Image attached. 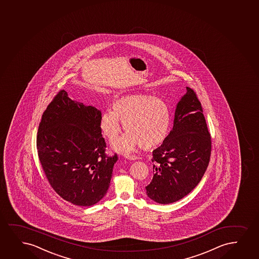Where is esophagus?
Instances as JSON below:
<instances>
[{
	"label": "esophagus",
	"mask_w": 259,
	"mask_h": 259,
	"mask_svg": "<svg viewBox=\"0 0 259 259\" xmlns=\"http://www.w3.org/2000/svg\"><path fill=\"white\" fill-rule=\"evenodd\" d=\"M125 159H127L129 160H136L139 159L137 156L135 155H125Z\"/></svg>",
	"instance_id": "esophagus-1"
}]
</instances>
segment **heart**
I'll return each instance as SVG.
<instances>
[{"instance_id": "b5f03b06", "label": "heart", "mask_w": 259, "mask_h": 259, "mask_svg": "<svg viewBox=\"0 0 259 259\" xmlns=\"http://www.w3.org/2000/svg\"><path fill=\"white\" fill-rule=\"evenodd\" d=\"M124 123L128 132L112 144L114 150L132 153L138 147L152 149L166 141L171 125V113L166 103L147 94H128L112 103L100 118V129L109 141L117 139Z\"/></svg>"}]
</instances>
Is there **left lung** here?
<instances>
[{
	"label": "left lung",
	"mask_w": 259,
	"mask_h": 259,
	"mask_svg": "<svg viewBox=\"0 0 259 259\" xmlns=\"http://www.w3.org/2000/svg\"><path fill=\"white\" fill-rule=\"evenodd\" d=\"M186 89L176 105L172 130L153 152L154 174L146 191L160 204L189 195L201 182L209 162L211 137L202 107L194 91Z\"/></svg>",
	"instance_id": "8db88e82"
}]
</instances>
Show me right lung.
<instances>
[{"mask_svg": "<svg viewBox=\"0 0 259 259\" xmlns=\"http://www.w3.org/2000/svg\"><path fill=\"white\" fill-rule=\"evenodd\" d=\"M100 110L70 99L63 90L42 116L39 160L50 184L70 203L89 207L106 195L118 156H106Z\"/></svg>", "mask_w": 259, "mask_h": 259, "instance_id": "obj_1", "label": "right lung"}]
</instances>
